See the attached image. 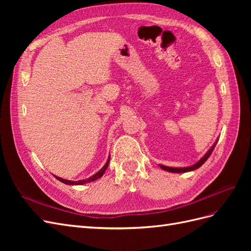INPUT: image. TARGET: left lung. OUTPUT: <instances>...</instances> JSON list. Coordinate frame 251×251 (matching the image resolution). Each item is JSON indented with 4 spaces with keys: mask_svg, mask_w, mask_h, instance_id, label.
Instances as JSON below:
<instances>
[{
    "mask_svg": "<svg viewBox=\"0 0 251 251\" xmlns=\"http://www.w3.org/2000/svg\"><path fill=\"white\" fill-rule=\"evenodd\" d=\"M217 142H218V140L214 143V146H212V147L208 150L207 153L205 154L198 162H197V163L194 164V165H192V166H188V168H170V166H165V165L160 164V168H161L162 170L166 171V172H171V173H185V172H191V171H195V170H197V169H199L200 166H201L205 161H206L207 159H208V157L211 155L212 151H214Z\"/></svg>",
    "mask_w": 251,
    "mask_h": 251,
    "instance_id": "8db88e82",
    "label": "left lung"
}]
</instances>
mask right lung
<instances>
[{"label": "right lung", "mask_w": 251, "mask_h": 251, "mask_svg": "<svg viewBox=\"0 0 251 251\" xmlns=\"http://www.w3.org/2000/svg\"><path fill=\"white\" fill-rule=\"evenodd\" d=\"M109 162H110V157H109V159H108L107 163L104 164V166H103V168H102L100 172H97L95 175H93L92 177H90V178H88V179H86V180L71 181V180H66V179H63V178H59V177H57V176H54V175H53V176H54V177H55L57 180H59L60 182H63V183H65V184H69V185H81V184L89 183V182H92V181H95V180H97V179H100V178L102 176V175L104 174L105 170H107L108 165H109Z\"/></svg>", "instance_id": "obj_1"}]
</instances>
